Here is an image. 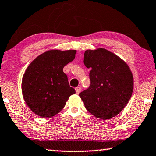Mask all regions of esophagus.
<instances>
[{
    "mask_svg": "<svg viewBox=\"0 0 156 156\" xmlns=\"http://www.w3.org/2000/svg\"><path fill=\"white\" fill-rule=\"evenodd\" d=\"M76 94H79L81 91V87H76Z\"/></svg>",
    "mask_w": 156,
    "mask_h": 156,
    "instance_id": "34e87169",
    "label": "esophagus"
}]
</instances>
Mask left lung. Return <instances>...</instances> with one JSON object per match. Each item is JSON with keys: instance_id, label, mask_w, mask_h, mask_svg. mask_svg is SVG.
Segmentation results:
<instances>
[{"instance_id": "1", "label": "left lung", "mask_w": 156, "mask_h": 156, "mask_svg": "<svg viewBox=\"0 0 156 156\" xmlns=\"http://www.w3.org/2000/svg\"><path fill=\"white\" fill-rule=\"evenodd\" d=\"M84 64L91 70L90 87L79 94L85 108L103 120L116 117L132 96L133 76L129 66L103 48L86 51Z\"/></svg>"}]
</instances>
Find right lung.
<instances>
[{"instance_id":"add662e5","label":"right lung","mask_w":156,"mask_h":156,"mask_svg":"<svg viewBox=\"0 0 156 156\" xmlns=\"http://www.w3.org/2000/svg\"><path fill=\"white\" fill-rule=\"evenodd\" d=\"M76 53V50L48 51L37 57L26 69L22 78V94L27 105L39 117L56 115L69 96L76 93L63 71Z\"/></svg>"}]
</instances>
